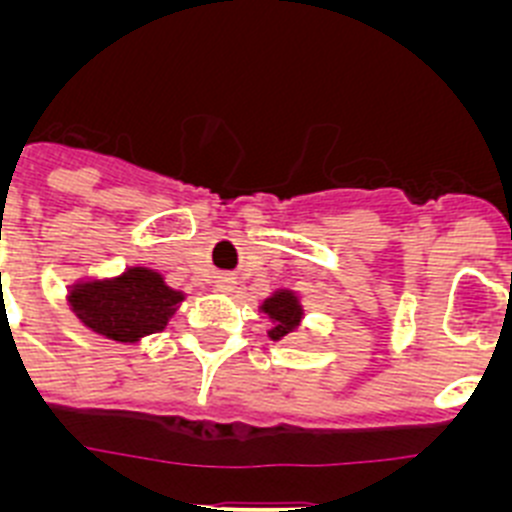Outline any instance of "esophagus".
<instances>
[{
  "label": "esophagus",
  "instance_id": "esophagus-1",
  "mask_svg": "<svg viewBox=\"0 0 512 512\" xmlns=\"http://www.w3.org/2000/svg\"><path fill=\"white\" fill-rule=\"evenodd\" d=\"M233 287H235V277H233V274H220V277L215 279V289H217V292H225V295H228V292H233Z\"/></svg>",
  "mask_w": 512,
  "mask_h": 512
}]
</instances>
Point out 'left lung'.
<instances>
[{"label":"left lung","mask_w":512,"mask_h":512,"mask_svg":"<svg viewBox=\"0 0 512 512\" xmlns=\"http://www.w3.org/2000/svg\"><path fill=\"white\" fill-rule=\"evenodd\" d=\"M261 310H264L271 320V341H282L289 333H295L297 325L302 323V315H305L300 305V297H297L295 292H289V289H279V292H274L271 297H266Z\"/></svg>","instance_id":"obj_1"}]
</instances>
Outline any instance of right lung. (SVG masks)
<instances>
[{
    "mask_svg": "<svg viewBox=\"0 0 512 512\" xmlns=\"http://www.w3.org/2000/svg\"><path fill=\"white\" fill-rule=\"evenodd\" d=\"M184 300L158 271L130 266L112 279H89L71 287L69 305L76 318L99 336L117 343H135L161 333Z\"/></svg>",
    "mask_w": 512,
    "mask_h": 512,
    "instance_id": "obj_1",
    "label": "right lung"
}]
</instances>
